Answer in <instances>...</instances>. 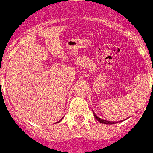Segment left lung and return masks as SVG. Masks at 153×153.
<instances>
[{"mask_svg":"<svg viewBox=\"0 0 153 153\" xmlns=\"http://www.w3.org/2000/svg\"><path fill=\"white\" fill-rule=\"evenodd\" d=\"M93 114H94V116H95V119L98 120V121H99L100 123H101V124H115V122H113V121H105V120L101 119V118H98V117L97 116V115H95L94 112H93ZM125 120H126V119H125Z\"/></svg>","mask_w":153,"mask_h":153,"instance_id":"1","label":"left lung"}]
</instances>
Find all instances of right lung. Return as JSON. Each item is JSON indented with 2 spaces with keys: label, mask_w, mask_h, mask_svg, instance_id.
<instances>
[{
  "label": "right lung",
  "mask_w": 153,
  "mask_h": 153,
  "mask_svg": "<svg viewBox=\"0 0 153 153\" xmlns=\"http://www.w3.org/2000/svg\"><path fill=\"white\" fill-rule=\"evenodd\" d=\"M57 123H58V122H57Z\"/></svg>",
  "instance_id": "right-lung-1"
}]
</instances>
